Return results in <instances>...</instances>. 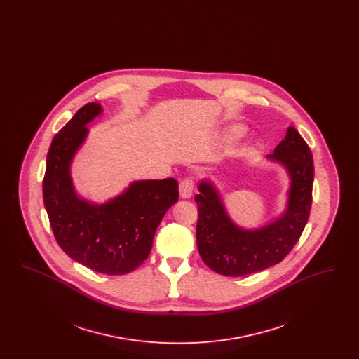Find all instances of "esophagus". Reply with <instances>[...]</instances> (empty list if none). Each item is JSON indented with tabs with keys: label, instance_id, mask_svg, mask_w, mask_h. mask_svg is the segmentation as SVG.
<instances>
[{
	"label": "esophagus",
	"instance_id": "34e87169",
	"mask_svg": "<svg viewBox=\"0 0 359 359\" xmlns=\"http://www.w3.org/2000/svg\"><path fill=\"white\" fill-rule=\"evenodd\" d=\"M179 191H180V196L183 199H189L192 196L194 192V183L189 179H183L179 184Z\"/></svg>",
	"mask_w": 359,
	"mask_h": 359
}]
</instances>
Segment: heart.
I'll return each instance as SVG.
<instances>
[{
	"instance_id": "1",
	"label": "heart",
	"mask_w": 359,
	"mask_h": 359,
	"mask_svg": "<svg viewBox=\"0 0 359 359\" xmlns=\"http://www.w3.org/2000/svg\"><path fill=\"white\" fill-rule=\"evenodd\" d=\"M239 132V129H236V130H234V133H238Z\"/></svg>"
}]
</instances>
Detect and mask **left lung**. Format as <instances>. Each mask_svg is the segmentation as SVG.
Segmentation results:
<instances>
[{
    "instance_id": "left-lung-1",
    "label": "left lung",
    "mask_w": 359,
    "mask_h": 359,
    "mask_svg": "<svg viewBox=\"0 0 359 359\" xmlns=\"http://www.w3.org/2000/svg\"><path fill=\"white\" fill-rule=\"evenodd\" d=\"M268 160L290 175L285 211L258 229H243L229 217L221 194L211 182H201L196 242L205 265L230 277L256 273L281 262L300 238L312 205L313 158L304 138L290 126Z\"/></svg>"
}]
</instances>
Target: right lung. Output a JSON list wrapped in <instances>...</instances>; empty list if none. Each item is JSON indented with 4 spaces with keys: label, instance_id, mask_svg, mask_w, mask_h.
<instances>
[{
    "label": "right lung",
    "instance_id": "right-lung-1",
    "mask_svg": "<svg viewBox=\"0 0 359 359\" xmlns=\"http://www.w3.org/2000/svg\"><path fill=\"white\" fill-rule=\"evenodd\" d=\"M101 113V103H87L53 137L43 198L63 252L98 273L117 276L135 271L148 258L156 229L179 199V186L172 177L137 180L102 205L79 196L71 163L88 135L86 125Z\"/></svg>",
    "mask_w": 359,
    "mask_h": 359
}]
</instances>
